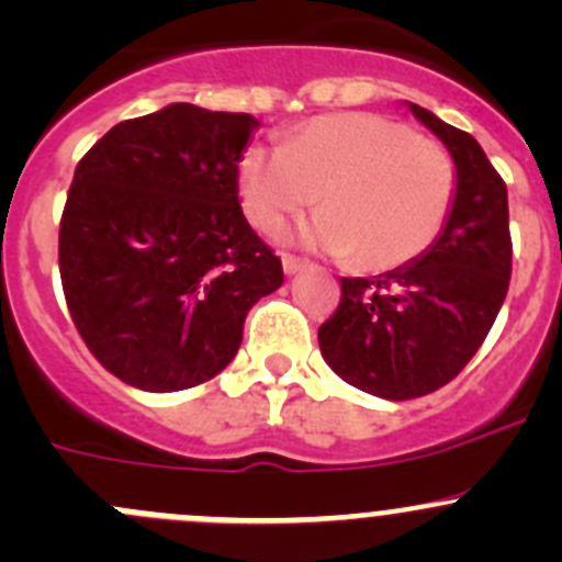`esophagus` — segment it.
<instances>
[{"label": "esophagus", "instance_id": "1", "mask_svg": "<svg viewBox=\"0 0 562 562\" xmlns=\"http://www.w3.org/2000/svg\"><path fill=\"white\" fill-rule=\"evenodd\" d=\"M307 266H310V260L296 258V255H282V271H285L288 277L296 274V271H302V269H307Z\"/></svg>", "mask_w": 562, "mask_h": 562}]
</instances>
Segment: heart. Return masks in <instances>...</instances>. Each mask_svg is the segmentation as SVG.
I'll return each mask as SVG.
<instances>
[{"instance_id": "heart-1", "label": "heart", "mask_w": 562, "mask_h": 562, "mask_svg": "<svg viewBox=\"0 0 562 562\" xmlns=\"http://www.w3.org/2000/svg\"><path fill=\"white\" fill-rule=\"evenodd\" d=\"M249 223L277 234L317 201L307 245L391 271L427 252L457 198V166L443 146L375 113L313 119L280 146H252L239 162Z\"/></svg>"}]
</instances>
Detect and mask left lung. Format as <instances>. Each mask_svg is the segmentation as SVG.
Segmentation results:
<instances>
[{
    "label": "left lung",
    "instance_id": "8db88e82",
    "mask_svg": "<svg viewBox=\"0 0 562 562\" xmlns=\"http://www.w3.org/2000/svg\"><path fill=\"white\" fill-rule=\"evenodd\" d=\"M457 166V198L427 252L378 277H342L337 313L317 328L326 364L383 400L432 394L490 334L512 280L506 181L479 140L411 103Z\"/></svg>",
    "mask_w": 562,
    "mask_h": 562
}]
</instances>
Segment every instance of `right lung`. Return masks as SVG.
<instances>
[{
	"mask_svg": "<svg viewBox=\"0 0 562 562\" xmlns=\"http://www.w3.org/2000/svg\"><path fill=\"white\" fill-rule=\"evenodd\" d=\"M258 119L171 103L111 127L78 162L59 225L67 310L119 381L168 394L234 361L282 263L239 206Z\"/></svg>",
	"mask_w": 562,
	"mask_h": 562,
	"instance_id": "1",
	"label": "right lung"
}]
</instances>
